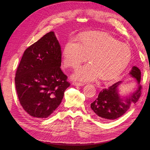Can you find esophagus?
<instances>
[{
	"instance_id": "34e87169",
	"label": "esophagus",
	"mask_w": 150,
	"mask_h": 150,
	"mask_svg": "<svg viewBox=\"0 0 150 150\" xmlns=\"http://www.w3.org/2000/svg\"><path fill=\"white\" fill-rule=\"evenodd\" d=\"M72 84L73 86H83L84 84L83 83H77V82H74L72 83Z\"/></svg>"
}]
</instances>
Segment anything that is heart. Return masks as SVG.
Wrapping results in <instances>:
<instances>
[{"mask_svg": "<svg viewBox=\"0 0 150 150\" xmlns=\"http://www.w3.org/2000/svg\"><path fill=\"white\" fill-rule=\"evenodd\" d=\"M63 64L76 68L87 60L90 64L80 67L71 78L81 82H91L99 77L108 81L119 76L131 58L130 47L105 32L90 31L79 35L78 42L70 39L62 49Z\"/></svg>", "mask_w": 150, "mask_h": 150, "instance_id": "heart-1", "label": "heart"}]
</instances>
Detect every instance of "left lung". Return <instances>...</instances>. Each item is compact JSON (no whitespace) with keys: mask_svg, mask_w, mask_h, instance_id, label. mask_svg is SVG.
<instances>
[{"mask_svg":"<svg viewBox=\"0 0 150 150\" xmlns=\"http://www.w3.org/2000/svg\"><path fill=\"white\" fill-rule=\"evenodd\" d=\"M129 75L137 82L132 92L120 94V87L122 81H118L99 93L98 98L91 104V108L97 116L104 121L116 120L123 115L141 96L142 86L139 85L141 71L137 67L133 66Z\"/></svg>","mask_w":150,"mask_h":150,"instance_id":"8db88e82","label":"left lung"}]
</instances>
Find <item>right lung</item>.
Masks as SVG:
<instances>
[{"instance_id":"add662e5","label":"right lung","mask_w":150,"mask_h":150,"mask_svg":"<svg viewBox=\"0 0 150 150\" xmlns=\"http://www.w3.org/2000/svg\"><path fill=\"white\" fill-rule=\"evenodd\" d=\"M61 66V47L53 31L24 51L15 84L21 106L30 116L46 118L60 105L70 86Z\"/></svg>"}]
</instances>
